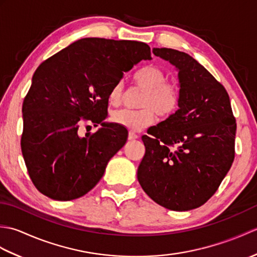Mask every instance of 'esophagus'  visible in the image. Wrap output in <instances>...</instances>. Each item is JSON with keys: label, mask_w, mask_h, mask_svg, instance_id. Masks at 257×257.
Here are the masks:
<instances>
[{"label": "esophagus", "mask_w": 257, "mask_h": 257, "mask_svg": "<svg viewBox=\"0 0 257 257\" xmlns=\"http://www.w3.org/2000/svg\"><path fill=\"white\" fill-rule=\"evenodd\" d=\"M137 138H139V136L137 134H135L134 132H130L129 133V135H128V139L129 140H135V139H137Z\"/></svg>", "instance_id": "1"}]
</instances>
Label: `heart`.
I'll list each match as a JSON object with an SVG mask.
<instances>
[{"mask_svg": "<svg viewBox=\"0 0 257 257\" xmlns=\"http://www.w3.org/2000/svg\"><path fill=\"white\" fill-rule=\"evenodd\" d=\"M134 81L145 89L141 95L138 110L119 109L111 114L112 122L129 130H140L151 124L155 120V111L161 117L174 112L180 100L179 87L168 83L167 75L159 67L149 65L139 69L134 75ZM122 84L117 83L109 92V102L116 105L121 99Z\"/></svg>", "mask_w": 257, "mask_h": 257, "instance_id": "heart-1", "label": "heart"}]
</instances>
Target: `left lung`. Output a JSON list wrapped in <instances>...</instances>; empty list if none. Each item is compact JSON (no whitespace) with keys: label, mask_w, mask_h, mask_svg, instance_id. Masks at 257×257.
I'll return each instance as SVG.
<instances>
[{"label":"left lung","mask_w":257,"mask_h":257,"mask_svg":"<svg viewBox=\"0 0 257 257\" xmlns=\"http://www.w3.org/2000/svg\"><path fill=\"white\" fill-rule=\"evenodd\" d=\"M178 70V110L148 129L137 178L156 203L189 211L209 200L234 160L236 123L224 87L189 54L154 48ZM177 145L172 150L171 147Z\"/></svg>","instance_id":"1"}]
</instances>
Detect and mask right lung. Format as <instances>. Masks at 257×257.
<instances>
[{
  "instance_id": "1",
  "label": "right lung",
  "mask_w": 257,
  "mask_h": 257,
  "mask_svg": "<svg viewBox=\"0 0 257 257\" xmlns=\"http://www.w3.org/2000/svg\"><path fill=\"white\" fill-rule=\"evenodd\" d=\"M151 59L143 42L81 38L35 70L22 107V154L41 193L57 201L78 199L99 182L128 132L106 122L112 87L139 62ZM81 119L102 127L79 136Z\"/></svg>"
}]
</instances>
